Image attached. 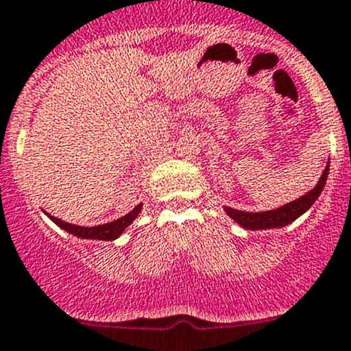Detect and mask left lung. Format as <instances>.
Listing matches in <instances>:
<instances>
[{"label":"left lung","mask_w":351,"mask_h":351,"mask_svg":"<svg viewBox=\"0 0 351 351\" xmlns=\"http://www.w3.org/2000/svg\"><path fill=\"white\" fill-rule=\"evenodd\" d=\"M329 174V160L326 164L324 171H322L321 179L317 180L314 187H312L308 193H305L304 196L297 197V199L290 201V203L283 204V206L276 208V210L269 211H242V210H234L230 206H223V211L235 221V223L241 225L242 228H247V230H266V228H282L290 225L292 221L297 220L298 217L305 213L312 204L315 203L319 196H321L322 189L326 186V180H328Z\"/></svg>","instance_id":"obj_1"}]
</instances>
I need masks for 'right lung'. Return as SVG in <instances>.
Listing matches in <instances>:
<instances>
[{"label": "right lung", "mask_w": 351, "mask_h": 351, "mask_svg": "<svg viewBox=\"0 0 351 351\" xmlns=\"http://www.w3.org/2000/svg\"><path fill=\"white\" fill-rule=\"evenodd\" d=\"M141 208H143V203L136 204V206H134L130 213L124 215V217L117 218V220L110 221V223L97 225V227H82V225H73V223H68V221L61 220V218L53 217V215H49L47 211H44V213H46L47 217H49L59 228L66 230L68 234L75 235V237L93 239V241H116V239L121 237V235H123V232L126 230V228L130 227L134 220H136V217L140 215Z\"/></svg>", "instance_id": "right-lung-1"}]
</instances>
